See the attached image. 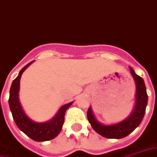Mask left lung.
Here are the masks:
<instances>
[{
	"label": "left lung",
	"mask_w": 157,
	"mask_h": 157,
	"mask_svg": "<svg viewBox=\"0 0 157 157\" xmlns=\"http://www.w3.org/2000/svg\"><path fill=\"white\" fill-rule=\"evenodd\" d=\"M130 73L134 78L136 85V106L133 112L129 117L120 123L110 125H105L99 123L94 117L91 108H89L87 112L88 121L96 132L100 136L109 139H121L130 135L132 131L139 126L146 113V108L148 101V95L146 94V89L144 80L139 75H137L132 67H130Z\"/></svg>",
	"instance_id": "obj_1"
}]
</instances>
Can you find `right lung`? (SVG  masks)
I'll use <instances>...</instances> for the list:
<instances>
[{
	"label": "right lung",
	"mask_w": 157,
	"mask_h": 157,
	"mask_svg": "<svg viewBox=\"0 0 157 157\" xmlns=\"http://www.w3.org/2000/svg\"><path fill=\"white\" fill-rule=\"evenodd\" d=\"M33 63V61H32L26 65L20 71L19 75L13 80L11 83L10 97H9V106L15 123L23 133L26 134L27 136L30 137L31 139L35 141H46L53 139L60 133L64 122L65 112L70 107L73 102L62 106L58 114L55 115V117L48 122L36 123L32 121L29 117H27V115L24 113L19 102L18 92L20 89V79L21 74L25 69L28 66H30Z\"/></svg>",
	"instance_id": "obj_1"
}]
</instances>
